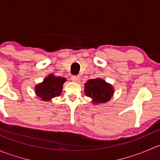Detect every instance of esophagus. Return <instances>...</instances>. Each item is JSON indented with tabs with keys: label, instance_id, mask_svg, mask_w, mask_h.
<instances>
[{
	"label": "esophagus",
	"instance_id": "1",
	"mask_svg": "<svg viewBox=\"0 0 160 160\" xmlns=\"http://www.w3.org/2000/svg\"><path fill=\"white\" fill-rule=\"evenodd\" d=\"M71 79H72V80H73V81L78 82L79 80H80V76H72V77H71Z\"/></svg>",
	"mask_w": 160,
	"mask_h": 160
}]
</instances>
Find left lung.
<instances>
[{
	"label": "left lung",
	"mask_w": 160,
	"mask_h": 160,
	"mask_svg": "<svg viewBox=\"0 0 160 160\" xmlns=\"http://www.w3.org/2000/svg\"><path fill=\"white\" fill-rule=\"evenodd\" d=\"M84 88L86 95L93 99V104L108 102L114 93L111 85L100 78L89 80Z\"/></svg>",
	"instance_id": "8db88e82"
}]
</instances>
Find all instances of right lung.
Wrapping results in <instances>:
<instances>
[{
    "mask_svg": "<svg viewBox=\"0 0 160 160\" xmlns=\"http://www.w3.org/2000/svg\"><path fill=\"white\" fill-rule=\"evenodd\" d=\"M65 81L66 79L63 77H55L50 74L42 83L35 87V93L42 101H49L52 98L59 96Z\"/></svg>",
    "mask_w": 160,
    "mask_h": 160,
    "instance_id": "add662e5",
    "label": "right lung"
}]
</instances>
